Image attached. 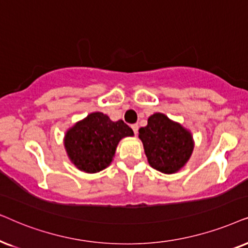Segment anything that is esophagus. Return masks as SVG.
<instances>
[{
    "label": "esophagus",
    "mask_w": 248,
    "mask_h": 248,
    "mask_svg": "<svg viewBox=\"0 0 248 248\" xmlns=\"http://www.w3.org/2000/svg\"><path fill=\"white\" fill-rule=\"evenodd\" d=\"M131 128H133L134 134H135V135H137V133H138V124H133V126H131Z\"/></svg>",
    "instance_id": "1"
}]
</instances>
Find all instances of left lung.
Masks as SVG:
<instances>
[{
    "label": "left lung",
    "instance_id": "left-lung-1",
    "mask_svg": "<svg viewBox=\"0 0 248 248\" xmlns=\"http://www.w3.org/2000/svg\"><path fill=\"white\" fill-rule=\"evenodd\" d=\"M148 163L162 173L172 174L188 162L194 150L193 135L166 114H152L147 126L138 130Z\"/></svg>",
    "mask_w": 248,
    "mask_h": 248
}]
</instances>
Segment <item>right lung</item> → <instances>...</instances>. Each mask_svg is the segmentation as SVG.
<instances>
[{"label":"right lung","mask_w":248,"mask_h":248,"mask_svg":"<svg viewBox=\"0 0 248 248\" xmlns=\"http://www.w3.org/2000/svg\"><path fill=\"white\" fill-rule=\"evenodd\" d=\"M131 136L133 129L122 120L112 121L102 112H93L69 128L63 144L78 170L96 173L113 161L119 141Z\"/></svg>","instance_id":"add662e5"}]
</instances>
